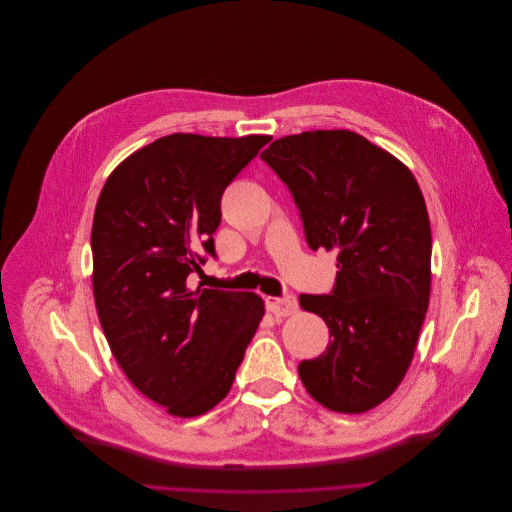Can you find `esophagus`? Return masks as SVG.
I'll use <instances>...</instances> for the list:
<instances>
[{"instance_id": "obj_1", "label": "esophagus", "mask_w": 512, "mask_h": 512, "mask_svg": "<svg viewBox=\"0 0 512 512\" xmlns=\"http://www.w3.org/2000/svg\"><path fill=\"white\" fill-rule=\"evenodd\" d=\"M266 309H268L274 317H288V315L296 313L298 300H296V296H292V294L268 296V298H266Z\"/></svg>"}]
</instances>
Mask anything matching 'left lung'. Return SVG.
<instances>
[{"label":"left lung","instance_id":"8db88e82","mask_svg":"<svg viewBox=\"0 0 512 512\" xmlns=\"http://www.w3.org/2000/svg\"><path fill=\"white\" fill-rule=\"evenodd\" d=\"M286 183L313 250L337 254L331 294H300L329 327V345L300 361L319 403L363 414L385 401L412 363L432 282V230L412 171L351 131H306L262 151Z\"/></svg>","mask_w":512,"mask_h":512}]
</instances>
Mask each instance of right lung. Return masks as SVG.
<instances>
[{
  "label": "right lung",
  "mask_w": 512,
  "mask_h": 512,
  "mask_svg": "<svg viewBox=\"0 0 512 512\" xmlns=\"http://www.w3.org/2000/svg\"><path fill=\"white\" fill-rule=\"evenodd\" d=\"M270 141L175 133L127 157L92 220L100 327L129 381L171 416L210 412L230 391L264 302L254 292L189 288L216 256L222 195Z\"/></svg>",
  "instance_id": "add662e5"
}]
</instances>
